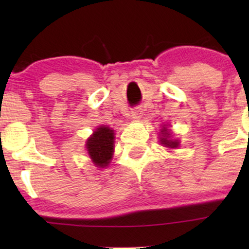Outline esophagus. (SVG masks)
<instances>
[{
    "mask_svg": "<svg viewBox=\"0 0 249 249\" xmlns=\"http://www.w3.org/2000/svg\"><path fill=\"white\" fill-rule=\"evenodd\" d=\"M131 117H132L133 119H139L142 117V111L141 108H134L132 111V113H131Z\"/></svg>",
    "mask_w": 249,
    "mask_h": 249,
    "instance_id": "1",
    "label": "esophagus"
}]
</instances>
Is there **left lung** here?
Instances as JSON below:
<instances>
[{"instance_id": "8db88e82", "label": "left lung", "mask_w": 249, "mask_h": 249, "mask_svg": "<svg viewBox=\"0 0 249 249\" xmlns=\"http://www.w3.org/2000/svg\"><path fill=\"white\" fill-rule=\"evenodd\" d=\"M161 133L162 134H164V138H161V144H164V145H166V146L167 147H171V148H173V147H177V146H178V145H179V142H173V141H168V133H167V131L166 130H165V128H164V130H162L161 131Z\"/></svg>"}]
</instances>
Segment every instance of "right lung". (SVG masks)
<instances>
[{
    "mask_svg": "<svg viewBox=\"0 0 249 249\" xmlns=\"http://www.w3.org/2000/svg\"><path fill=\"white\" fill-rule=\"evenodd\" d=\"M113 130L110 127L101 126L88 139L87 147L90 158L96 166L105 167L110 162L113 153Z\"/></svg>",
    "mask_w": 249,
    "mask_h": 249,
    "instance_id": "1",
    "label": "right lung"
}]
</instances>
